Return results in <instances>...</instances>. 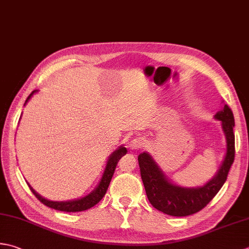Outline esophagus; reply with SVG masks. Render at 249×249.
Here are the masks:
<instances>
[{
	"instance_id": "esophagus-1",
	"label": "esophagus",
	"mask_w": 249,
	"mask_h": 249,
	"mask_svg": "<svg viewBox=\"0 0 249 249\" xmlns=\"http://www.w3.org/2000/svg\"><path fill=\"white\" fill-rule=\"evenodd\" d=\"M145 144V140L143 138H140V137H136L129 142V148L136 150V149H140L142 148L143 145Z\"/></svg>"
}]
</instances>
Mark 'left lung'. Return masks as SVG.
Returning a JSON list of instances; mask_svg holds the SVG:
<instances>
[{
    "instance_id": "obj_1",
    "label": "left lung",
    "mask_w": 249,
    "mask_h": 249,
    "mask_svg": "<svg viewBox=\"0 0 249 249\" xmlns=\"http://www.w3.org/2000/svg\"><path fill=\"white\" fill-rule=\"evenodd\" d=\"M213 118L221 123L226 137V153L216 174L203 186H179L165 175L149 152L139 154L138 162L145 193L151 205L158 211L175 217L193 215L205 207L225 184L234 160V116L229 106L223 104Z\"/></svg>"
}]
</instances>
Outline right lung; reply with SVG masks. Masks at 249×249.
I'll return each instance as SVG.
<instances>
[{"instance_id":"1","label":"right lung","mask_w":249,"mask_h":249,"mask_svg":"<svg viewBox=\"0 0 249 249\" xmlns=\"http://www.w3.org/2000/svg\"><path fill=\"white\" fill-rule=\"evenodd\" d=\"M38 90H33L31 94L29 95L26 102H24V106L28 104V101L31 99V97ZM20 119H21V116H20ZM126 153H127V149L124 147V144H122L119 148H116L113 152L109 155L108 160H107L104 173H102V176L99 180L98 184H97L96 188L92 190L91 192L86 194L85 196L74 198V199H69V201H51V199L43 197L41 194H38L36 190L31 187V184L28 182L29 188L31 189L32 193L38 199H40V202H42L44 205L56 209V211L68 212V213L86 211V209H89L92 206H95L96 204H98L101 201V198L105 196V194L107 192V190H108L110 181L112 179V176H113V174H114L116 165H118V162L120 160V159L122 157H124Z\"/></svg>"}]
</instances>
